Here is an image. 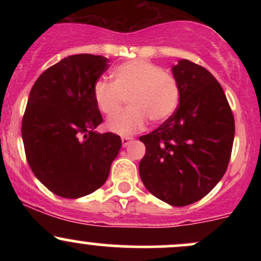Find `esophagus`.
<instances>
[{"mask_svg":"<svg viewBox=\"0 0 261 261\" xmlns=\"http://www.w3.org/2000/svg\"><path fill=\"white\" fill-rule=\"evenodd\" d=\"M133 140V138H130V136H123V138H121V143H122V146L126 147L130 144V141Z\"/></svg>","mask_w":261,"mask_h":261,"instance_id":"esophagus-1","label":"esophagus"}]
</instances>
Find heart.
I'll return each mask as SVG.
<instances>
[{
  "label": "heart",
  "mask_w": 261,
  "mask_h": 261,
  "mask_svg": "<svg viewBox=\"0 0 261 261\" xmlns=\"http://www.w3.org/2000/svg\"><path fill=\"white\" fill-rule=\"evenodd\" d=\"M112 83L97 81L93 98L102 114L111 116L127 98L128 109L115 115L107 128L117 135H131L145 126L158 123L174 114L179 105V84L173 74L145 60L117 65L111 72Z\"/></svg>",
  "instance_id": "heart-1"
}]
</instances>
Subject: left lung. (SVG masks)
Returning a JSON list of instances; mask_svg holds the SVG:
<instances>
[{"label":"left lung","instance_id":"obj_1","mask_svg":"<svg viewBox=\"0 0 261 261\" xmlns=\"http://www.w3.org/2000/svg\"><path fill=\"white\" fill-rule=\"evenodd\" d=\"M173 75L179 84V106L139 138L146 147L139 173L152 196L181 207L207 196L226 173L235 120L222 87L206 68L181 59Z\"/></svg>","mask_w":261,"mask_h":261}]
</instances>
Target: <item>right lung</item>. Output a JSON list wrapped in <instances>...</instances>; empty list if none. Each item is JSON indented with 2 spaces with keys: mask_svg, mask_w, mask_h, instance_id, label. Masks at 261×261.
Wrapping results in <instances>:
<instances>
[{
  "mask_svg": "<svg viewBox=\"0 0 261 261\" xmlns=\"http://www.w3.org/2000/svg\"><path fill=\"white\" fill-rule=\"evenodd\" d=\"M109 62L101 55H70L41 73L29 94L21 125L26 159L59 197L80 198L103 186L121 149L118 135L94 133L103 118L93 86Z\"/></svg>",
  "mask_w": 261,
  "mask_h": 261,
  "instance_id": "obj_1",
  "label": "right lung"
}]
</instances>
